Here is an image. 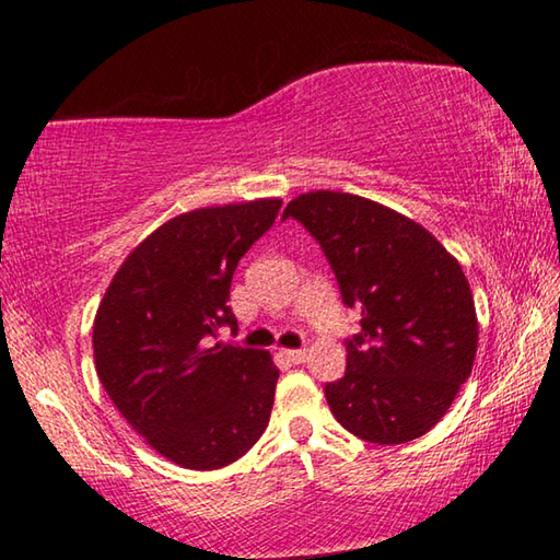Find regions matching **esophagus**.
<instances>
[{
  "instance_id": "1",
  "label": "esophagus",
  "mask_w": 560,
  "mask_h": 560,
  "mask_svg": "<svg viewBox=\"0 0 560 560\" xmlns=\"http://www.w3.org/2000/svg\"><path fill=\"white\" fill-rule=\"evenodd\" d=\"M283 360H287V363H293V365H299V363H303V360H306V350H281L279 353Z\"/></svg>"
}]
</instances>
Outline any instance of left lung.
Segmentation results:
<instances>
[{"label": "left lung", "mask_w": 560, "mask_h": 560, "mask_svg": "<svg viewBox=\"0 0 560 560\" xmlns=\"http://www.w3.org/2000/svg\"><path fill=\"white\" fill-rule=\"evenodd\" d=\"M289 217L320 244L343 303L360 311L346 375L324 387L330 412L365 442L422 438L477 355V311L459 261L422 224L358 195H299L281 220Z\"/></svg>", "instance_id": "left-lung-1"}]
</instances>
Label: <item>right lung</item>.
<instances>
[{
  "instance_id": "1",
  "label": "right lung",
  "mask_w": 560,
  "mask_h": 560,
  "mask_svg": "<svg viewBox=\"0 0 560 560\" xmlns=\"http://www.w3.org/2000/svg\"><path fill=\"white\" fill-rule=\"evenodd\" d=\"M281 200L179 214L120 264L93 320L101 385L155 452L220 469L249 452L271 417L279 371L267 350L210 343L236 318L232 277Z\"/></svg>"
}]
</instances>
